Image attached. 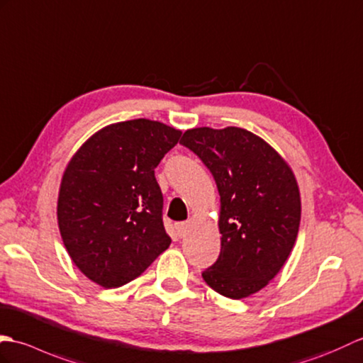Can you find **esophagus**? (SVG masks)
<instances>
[{
	"mask_svg": "<svg viewBox=\"0 0 363 363\" xmlns=\"http://www.w3.org/2000/svg\"><path fill=\"white\" fill-rule=\"evenodd\" d=\"M175 230H177V235L183 238V236H186L189 225H188V222H179V223H175Z\"/></svg>",
	"mask_w": 363,
	"mask_h": 363,
	"instance_id": "esophagus-1",
	"label": "esophagus"
}]
</instances>
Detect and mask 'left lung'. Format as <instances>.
<instances>
[{
    "label": "left lung",
    "mask_w": 363,
    "mask_h": 363,
    "mask_svg": "<svg viewBox=\"0 0 363 363\" xmlns=\"http://www.w3.org/2000/svg\"><path fill=\"white\" fill-rule=\"evenodd\" d=\"M180 144L203 161L220 196V255L205 283L233 300L277 277L291 255L301 219L296 179L278 152L239 127H199Z\"/></svg>",
    "instance_id": "left-lung-1"
}]
</instances>
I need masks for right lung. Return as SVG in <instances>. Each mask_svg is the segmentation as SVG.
Instances as JSON below:
<instances>
[{"label":"right lung","mask_w":363,"mask_h":363,"mask_svg":"<svg viewBox=\"0 0 363 363\" xmlns=\"http://www.w3.org/2000/svg\"><path fill=\"white\" fill-rule=\"evenodd\" d=\"M180 136L158 121H124L101 128L69 160L59 230L72 262L93 283H130L171 245L155 167Z\"/></svg>","instance_id":"right-lung-1"}]
</instances>
